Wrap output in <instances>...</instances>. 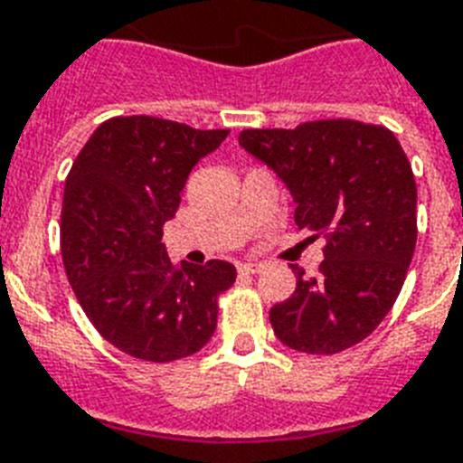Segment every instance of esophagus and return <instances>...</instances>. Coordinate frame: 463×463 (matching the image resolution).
<instances>
[{
    "instance_id": "34e87169",
    "label": "esophagus",
    "mask_w": 463,
    "mask_h": 463,
    "mask_svg": "<svg viewBox=\"0 0 463 463\" xmlns=\"http://www.w3.org/2000/svg\"><path fill=\"white\" fill-rule=\"evenodd\" d=\"M261 269H264V264H240L238 266L240 273H259Z\"/></svg>"
}]
</instances>
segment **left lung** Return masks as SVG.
Returning a JSON list of instances; mask_svg holds the SVG:
<instances>
[{
	"label": "left lung",
	"instance_id": "left-lung-1",
	"mask_svg": "<svg viewBox=\"0 0 463 463\" xmlns=\"http://www.w3.org/2000/svg\"><path fill=\"white\" fill-rule=\"evenodd\" d=\"M240 146L295 199V223L326 238L321 276L269 318L283 345L337 354L373 333L400 295L416 247V180L388 128L330 118L295 130H242Z\"/></svg>",
	"mask_w": 463,
	"mask_h": 463
}]
</instances>
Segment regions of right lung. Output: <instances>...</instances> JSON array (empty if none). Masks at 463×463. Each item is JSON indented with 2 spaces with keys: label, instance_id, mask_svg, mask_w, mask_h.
<instances>
[{
  "label": "right lung",
  "instance_id": "add662e5",
  "mask_svg": "<svg viewBox=\"0 0 463 463\" xmlns=\"http://www.w3.org/2000/svg\"><path fill=\"white\" fill-rule=\"evenodd\" d=\"M228 130H197L154 116L97 128L71 166L61 206V257L99 335L142 362L190 356L212 340L221 292L238 270L221 259L171 264L164 223L199 159Z\"/></svg>",
  "mask_w": 463,
  "mask_h": 463
}]
</instances>
